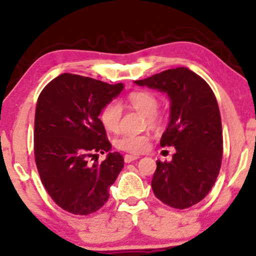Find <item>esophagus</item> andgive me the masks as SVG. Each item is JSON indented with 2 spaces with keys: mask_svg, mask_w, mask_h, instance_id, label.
Returning a JSON list of instances; mask_svg holds the SVG:
<instances>
[{
  "mask_svg": "<svg viewBox=\"0 0 256 256\" xmlns=\"http://www.w3.org/2000/svg\"><path fill=\"white\" fill-rule=\"evenodd\" d=\"M137 159H139V156H138L126 154V156H124V162H125L126 164H130V162H134V160H137Z\"/></svg>",
  "mask_w": 256,
  "mask_h": 256,
  "instance_id": "esophagus-1",
  "label": "esophagus"
}]
</instances>
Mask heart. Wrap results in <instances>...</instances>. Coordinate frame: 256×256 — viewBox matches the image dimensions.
Masks as SVG:
<instances>
[{
  "instance_id": "b5f03b06",
  "label": "heart",
  "mask_w": 256,
  "mask_h": 256,
  "mask_svg": "<svg viewBox=\"0 0 256 256\" xmlns=\"http://www.w3.org/2000/svg\"><path fill=\"white\" fill-rule=\"evenodd\" d=\"M126 104L139 111L140 114L148 117V125L156 128L162 124V117L156 114L159 108V100L154 94L148 91H134L128 94L126 98ZM122 106L117 102H110L102 108L100 114V120L104 128L108 132H117L120 126ZM148 137L145 134L131 136L124 134L118 137L114 140V146L120 151L128 153H142L148 146Z\"/></svg>"
}]
</instances>
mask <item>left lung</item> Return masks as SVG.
Returning a JSON list of instances; mask_svg holds the SVG:
<instances>
[{
    "label": "left lung",
    "instance_id": "8db88e82",
    "mask_svg": "<svg viewBox=\"0 0 256 256\" xmlns=\"http://www.w3.org/2000/svg\"><path fill=\"white\" fill-rule=\"evenodd\" d=\"M134 83L166 94L171 102L160 145L174 146L176 153L171 162L156 160L153 193L170 207L188 208L208 194L220 172L222 128L216 98L199 74L184 66Z\"/></svg>",
    "mask_w": 256,
    "mask_h": 256
}]
</instances>
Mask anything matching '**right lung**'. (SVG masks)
I'll return each mask as SVG.
<instances>
[{
  "instance_id": "add662e5",
  "label": "right lung",
  "mask_w": 256,
  "mask_h": 256,
  "mask_svg": "<svg viewBox=\"0 0 256 256\" xmlns=\"http://www.w3.org/2000/svg\"><path fill=\"white\" fill-rule=\"evenodd\" d=\"M124 85L62 74L40 92L36 105L34 148L40 180L51 199L66 212L88 216L108 202V190L124 168L119 152H110L100 114ZM108 152L100 164L90 156Z\"/></svg>"
}]
</instances>
